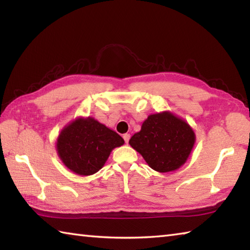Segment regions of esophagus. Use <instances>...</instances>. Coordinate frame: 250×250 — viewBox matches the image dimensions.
I'll return each instance as SVG.
<instances>
[{"label": "esophagus", "mask_w": 250, "mask_h": 250, "mask_svg": "<svg viewBox=\"0 0 250 250\" xmlns=\"http://www.w3.org/2000/svg\"><path fill=\"white\" fill-rule=\"evenodd\" d=\"M124 140L125 143H129V140H130V134L129 133H125L124 134Z\"/></svg>", "instance_id": "1"}]
</instances>
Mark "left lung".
Masks as SVG:
<instances>
[{
  "mask_svg": "<svg viewBox=\"0 0 250 250\" xmlns=\"http://www.w3.org/2000/svg\"><path fill=\"white\" fill-rule=\"evenodd\" d=\"M195 135L187 122L171 113L150 115L129 141L155 171H175L187 160Z\"/></svg>",
  "mask_w": 250,
  "mask_h": 250,
  "instance_id": "1",
  "label": "left lung"
}]
</instances>
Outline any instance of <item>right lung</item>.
Segmentation results:
<instances>
[{
  "mask_svg": "<svg viewBox=\"0 0 250 250\" xmlns=\"http://www.w3.org/2000/svg\"><path fill=\"white\" fill-rule=\"evenodd\" d=\"M124 139L93 118L77 119L62 130L57 150L62 162L78 175H92L102 168Z\"/></svg>",
  "mask_w": 250,
  "mask_h": 250,
  "instance_id": "obj_1",
  "label": "right lung"
}]
</instances>
